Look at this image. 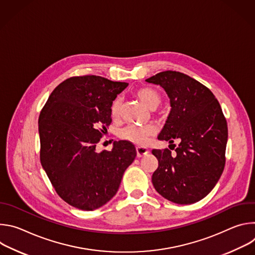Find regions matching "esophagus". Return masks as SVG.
I'll use <instances>...</instances> for the list:
<instances>
[{
	"label": "esophagus",
	"mask_w": 255,
	"mask_h": 255,
	"mask_svg": "<svg viewBox=\"0 0 255 255\" xmlns=\"http://www.w3.org/2000/svg\"><path fill=\"white\" fill-rule=\"evenodd\" d=\"M136 152H137V156L138 157H142L145 154L148 153V149L144 146H137L136 147Z\"/></svg>",
	"instance_id": "34e87169"
}]
</instances>
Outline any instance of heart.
<instances>
[{
    "label": "heart",
    "mask_w": 255,
    "mask_h": 255,
    "mask_svg": "<svg viewBox=\"0 0 255 255\" xmlns=\"http://www.w3.org/2000/svg\"><path fill=\"white\" fill-rule=\"evenodd\" d=\"M136 96L139 100L150 110H155L161 102L160 95L157 91L151 88H142L136 92ZM121 110V98H116L111 106V114L114 118L120 115ZM155 133V128L152 125L137 126L128 125L120 131L121 138L133 142L135 144L146 143L148 138Z\"/></svg>",
    "instance_id": "b5f03b06"
}]
</instances>
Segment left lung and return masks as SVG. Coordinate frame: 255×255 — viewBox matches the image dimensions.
<instances>
[{
  "label": "left lung",
  "instance_id": "1",
  "mask_svg": "<svg viewBox=\"0 0 255 255\" xmlns=\"http://www.w3.org/2000/svg\"><path fill=\"white\" fill-rule=\"evenodd\" d=\"M166 93L170 112L157 136L179 144L169 149H153L158 167L152 184L164 199L190 205L204 199L216 186L225 166L227 122L213 93L195 79L177 71H162L145 80Z\"/></svg>",
  "mask_w": 255,
  "mask_h": 255
}]
</instances>
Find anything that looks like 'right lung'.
I'll list each match as a JSON object with an SVG mask.
<instances>
[{"mask_svg":"<svg viewBox=\"0 0 255 255\" xmlns=\"http://www.w3.org/2000/svg\"><path fill=\"white\" fill-rule=\"evenodd\" d=\"M127 83L97 76L74 77L58 85L39 116L40 161L58 196L84 211L101 208L118 192L136 157L134 145L120 140L111 151L97 143L111 123V106Z\"/></svg>","mask_w":255,"mask_h":255,"instance_id":"1","label":"right lung"}]
</instances>
